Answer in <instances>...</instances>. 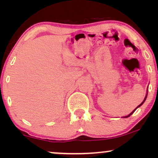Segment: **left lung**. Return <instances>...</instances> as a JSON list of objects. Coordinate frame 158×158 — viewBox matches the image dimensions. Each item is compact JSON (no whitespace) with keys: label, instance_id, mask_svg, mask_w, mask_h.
<instances>
[{"label":"left lung","instance_id":"8db88e82","mask_svg":"<svg viewBox=\"0 0 158 158\" xmlns=\"http://www.w3.org/2000/svg\"><path fill=\"white\" fill-rule=\"evenodd\" d=\"M147 96H148V94H147V95H146V96H145V98H144V101H142V103H141V104H139V106H137V108H136V109H135V110H134V111H133L132 112H131V113L130 114H129V115H128V116H124V118H127V117H129V116H130L131 115V114H132L134 113V112H135V110H136V109H137L138 107H139V106H141V105H142V104H143V103L144 102V101H145V100H146V98H147Z\"/></svg>","mask_w":158,"mask_h":158}]
</instances>
